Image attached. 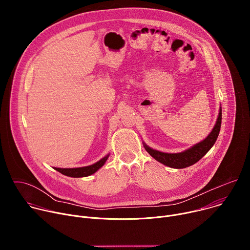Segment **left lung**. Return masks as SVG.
Segmentation results:
<instances>
[{"mask_svg":"<svg viewBox=\"0 0 250 250\" xmlns=\"http://www.w3.org/2000/svg\"><path fill=\"white\" fill-rule=\"evenodd\" d=\"M221 125H222V108L220 109L217 124L215 126H213L211 132L207 136L206 139L199 142V144H197L193 147L180 153L160 152L158 150H154L150 148L146 145H145V148L155 160L159 161L160 163L166 166H169L171 168H176V169L186 168L198 162L211 148V146L215 145V142L220 133Z\"/></svg>","mask_w":250,"mask_h":250,"instance_id":"8db88e82","label":"left lung"}]
</instances>
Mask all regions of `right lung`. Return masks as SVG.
I'll list each match as a JSON object with an SVG mask.
<instances>
[{"instance_id":"1","label":"right lung","mask_w":250,"mask_h":250,"mask_svg":"<svg viewBox=\"0 0 250 250\" xmlns=\"http://www.w3.org/2000/svg\"><path fill=\"white\" fill-rule=\"evenodd\" d=\"M109 154L102 158L100 161L96 162L93 165L86 166V167H79V168H54L58 172H60L63 175L69 176V177H74V178H79V177H87L92 174H94L97 170H99L108 159Z\"/></svg>"}]
</instances>
